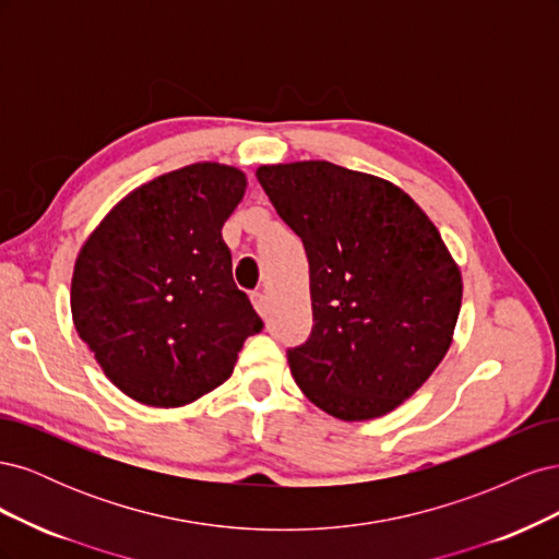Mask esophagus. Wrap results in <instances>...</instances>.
<instances>
[{
    "label": "esophagus",
    "instance_id": "esophagus-1",
    "mask_svg": "<svg viewBox=\"0 0 559 559\" xmlns=\"http://www.w3.org/2000/svg\"><path fill=\"white\" fill-rule=\"evenodd\" d=\"M251 302H253V308H257V312L263 317L265 310H267V298H265V294H263V292H253V294H251Z\"/></svg>",
    "mask_w": 559,
    "mask_h": 559
}]
</instances>
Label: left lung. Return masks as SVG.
Returning <instances> with one entry per match:
<instances>
[{
    "instance_id": "8db88e82",
    "label": "left lung",
    "mask_w": 559,
    "mask_h": 559,
    "mask_svg": "<svg viewBox=\"0 0 559 559\" xmlns=\"http://www.w3.org/2000/svg\"><path fill=\"white\" fill-rule=\"evenodd\" d=\"M257 177L310 261L314 326L286 349L296 384L337 419L386 415L452 343L462 275L441 233L399 186L326 160Z\"/></svg>"
}]
</instances>
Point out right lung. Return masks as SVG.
<instances>
[{"label":"right lung","instance_id":"right-lung-1","mask_svg":"<svg viewBox=\"0 0 559 559\" xmlns=\"http://www.w3.org/2000/svg\"><path fill=\"white\" fill-rule=\"evenodd\" d=\"M245 189L235 167H181L126 195L81 247L74 326L130 399L154 408L200 399L263 329L222 238Z\"/></svg>","mask_w":559,"mask_h":559}]
</instances>
